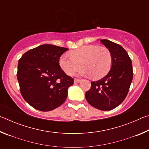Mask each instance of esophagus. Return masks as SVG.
Returning a JSON list of instances; mask_svg holds the SVG:
<instances>
[{
    "label": "esophagus",
    "mask_w": 149,
    "mask_h": 149,
    "mask_svg": "<svg viewBox=\"0 0 149 149\" xmlns=\"http://www.w3.org/2000/svg\"><path fill=\"white\" fill-rule=\"evenodd\" d=\"M81 81V79H77V78H75L74 79V82L75 83H79V81Z\"/></svg>",
    "instance_id": "34e87169"
}]
</instances>
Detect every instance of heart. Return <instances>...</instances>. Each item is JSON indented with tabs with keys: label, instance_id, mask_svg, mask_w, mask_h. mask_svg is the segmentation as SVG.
<instances>
[{
	"label": "heart",
	"instance_id": "heart-1",
	"mask_svg": "<svg viewBox=\"0 0 149 149\" xmlns=\"http://www.w3.org/2000/svg\"><path fill=\"white\" fill-rule=\"evenodd\" d=\"M70 57L62 54L59 58L61 68L68 75H72L81 67L79 74L100 79L109 72L112 57L107 47L84 45L70 52Z\"/></svg>",
	"mask_w": 149,
	"mask_h": 149
}]
</instances>
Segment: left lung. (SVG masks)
<instances>
[{"mask_svg": "<svg viewBox=\"0 0 149 149\" xmlns=\"http://www.w3.org/2000/svg\"><path fill=\"white\" fill-rule=\"evenodd\" d=\"M100 42L111 52L112 66L106 76L91 82L85 98L92 107L107 111L117 107L125 99L132 81L133 68L132 60L121 45L107 39Z\"/></svg>", "mask_w": 149, "mask_h": 149, "instance_id": "obj_1", "label": "left lung"}]
</instances>
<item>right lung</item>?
Masks as SVG:
<instances>
[{"mask_svg": "<svg viewBox=\"0 0 149 149\" xmlns=\"http://www.w3.org/2000/svg\"><path fill=\"white\" fill-rule=\"evenodd\" d=\"M68 50L53 45H42L27 51L19 60L17 78L20 93L35 109L52 110L66 99L74 79L62 70L59 58Z\"/></svg>", "mask_w": 149, "mask_h": 149, "instance_id": "1", "label": "right lung"}]
</instances>
